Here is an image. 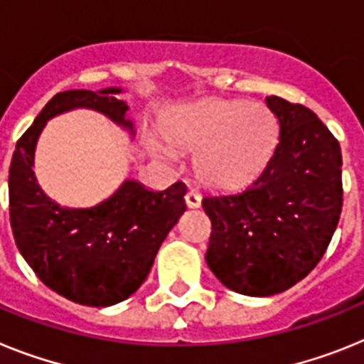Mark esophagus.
I'll use <instances>...</instances> for the list:
<instances>
[{
  "mask_svg": "<svg viewBox=\"0 0 364 364\" xmlns=\"http://www.w3.org/2000/svg\"><path fill=\"white\" fill-rule=\"evenodd\" d=\"M185 201H186V205H188V208H198L201 205L200 192L194 191V188H192V191H188L185 196Z\"/></svg>",
  "mask_w": 364,
  "mask_h": 364,
  "instance_id": "esophagus-1",
  "label": "esophagus"
}]
</instances>
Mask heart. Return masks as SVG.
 I'll use <instances>...</instances> for the list:
<instances>
[{
    "instance_id": "obj_1",
    "label": "heart",
    "mask_w": 364,
    "mask_h": 364,
    "mask_svg": "<svg viewBox=\"0 0 364 364\" xmlns=\"http://www.w3.org/2000/svg\"><path fill=\"white\" fill-rule=\"evenodd\" d=\"M173 146L200 151L198 173L214 188H236L262 170L277 137L274 115L262 104L213 100L186 107L164 126ZM156 156L173 159V151L148 139Z\"/></svg>"
}]
</instances>
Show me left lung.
<instances>
[{
	"instance_id": "obj_1",
	"label": "left lung",
	"mask_w": 364,
	"mask_h": 364,
	"mask_svg": "<svg viewBox=\"0 0 364 364\" xmlns=\"http://www.w3.org/2000/svg\"><path fill=\"white\" fill-rule=\"evenodd\" d=\"M265 104L278 143L243 191L205 196L213 232L207 265L240 295L271 296L311 273L343 208L341 146L311 109L280 97Z\"/></svg>"
}]
</instances>
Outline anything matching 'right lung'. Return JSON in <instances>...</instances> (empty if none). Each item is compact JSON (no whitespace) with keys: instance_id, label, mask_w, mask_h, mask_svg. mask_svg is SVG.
<instances>
[{"instance_id":"add662e5","label":"right lung","mask_w":364,"mask_h":364,"mask_svg":"<svg viewBox=\"0 0 364 364\" xmlns=\"http://www.w3.org/2000/svg\"><path fill=\"white\" fill-rule=\"evenodd\" d=\"M122 87L71 90L55 95L16 143L9 170L11 227L21 257L58 295L82 306L119 304L146 280L161 243L186 210L185 183L150 191L126 179L90 208L62 207L40 188L34 151L47 121L77 107L106 115L135 135Z\"/></svg>"}]
</instances>
